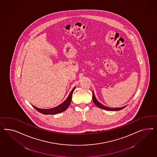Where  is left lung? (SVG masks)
Wrapping results in <instances>:
<instances>
[{
  "label": "left lung",
  "mask_w": 157,
  "mask_h": 157,
  "mask_svg": "<svg viewBox=\"0 0 157 157\" xmlns=\"http://www.w3.org/2000/svg\"><path fill=\"white\" fill-rule=\"evenodd\" d=\"M93 101L94 102V103L98 107L100 108L101 109H103L106 110H110V111H116V110H120L123 109L125 107H126V106H123V107H121V108H109L108 106H104L102 104H101L100 102H98L97 100L95 98V95L94 94V92L93 91Z\"/></svg>",
  "instance_id": "1"
}]
</instances>
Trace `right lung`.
<instances>
[{
    "instance_id": "add662e5",
    "label": "right lung",
    "mask_w": 157,
    "mask_h": 157,
    "mask_svg": "<svg viewBox=\"0 0 157 157\" xmlns=\"http://www.w3.org/2000/svg\"><path fill=\"white\" fill-rule=\"evenodd\" d=\"M75 87H74V89L72 90L70 92V94L68 96V97L67 98L66 100H65L62 104L59 105H58L56 107L53 108L51 109H40L38 108L36 106H34L33 105H32L34 108L37 110L40 113L44 114H56L59 113H61L64 112V110L67 109V108L69 106V105L71 103L72 99V95L73 91L75 90Z\"/></svg>"
}]
</instances>
